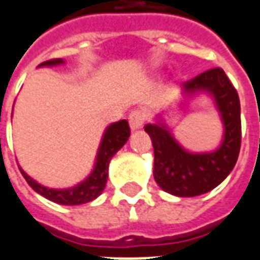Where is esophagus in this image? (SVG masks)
<instances>
[{"label":"esophagus","mask_w":260,"mask_h":260,"mask_svg":"<svg viewBox=\"0 0 260 260\" xmlns=\"http://www.w3.org/2000/svg\"><path fill=\"white\" fill-rule=\"evenodd\" d=\"M129 125L132 129H138V128H142V125L145 122V114L144 111H132L129 114Z\"/></svg>","instance_id":"34e87169"}]
</instances>
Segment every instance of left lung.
I'll use <instances>...</instances> for the list:
<instances>
[{
    "mask_svg": "<svg viewBox=\"0 0 260 260\" xmlns=\"http://www.w3.org/2000/svg\"><path fill=\"white\" fill-rule=\"evenodd\" d=\"M188 93L208 91L216 101L225 125L223 142L212 153H189L176 144L162 123H148L152 139L153 178L162 189L175 197H198L216 188L231 174L239 156L242 139L239 96L222 68H212L183 82Z\"/></svg>",
    "mask_w": 260,
    "mask_h": 260,
    "instance_id": "left-lung-1",
    "label": "left lung"
}]
</instances>
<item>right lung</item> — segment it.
Returning a JSON list of instances; mask_svg holds the SVG:
<instances>
[{
  "instance_id": "1",
  "label": "right lung",
  "mask_w": 260,
  "mask_h": 260,
  "mask_svg": "<svg viewBox=\"0 0 260 260\" xmlns=\"http://www.w3.org/2000/svg\"><path fill=\"white\" fill-rule=\"evenodd\" d=\"M62 62L63 61L61 58H54V59L44 61L42 63H40V67L56 65V63ZM129 135V123H128L126 119H122L119 122L112 123L111 126H108V129L105 131L104 138H102V142H101L100 152H98V156H96V164H95L92 174L89 175L82 183H79L75 188H71V189H48V188H45V186H42L40 183H37L34 179H31L22 169H19V171H21L22 176L25 178V181L28 182V185L35 192H38L40 195L47 198L49 201H52V202H55V204H86V202L93 201L96 197H100L101 193H102V190L105 189L109 160L125 145Z\"/></svg>"
}]
</instances>
